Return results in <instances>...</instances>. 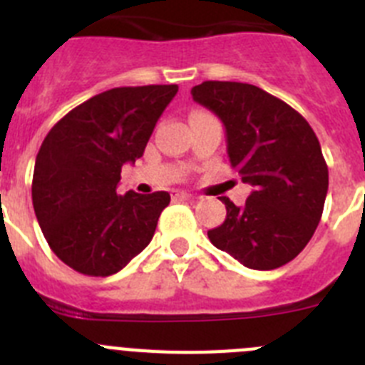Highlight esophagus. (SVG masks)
Returning a JSON list of instances; mask_svg holds the SVG:
<instances>
[{"instance_id":"obj_1","label":"esophagus","mask_w":365,"mask_h":365,"mask_svg":"<svg viewBox=\"0 0 365 365\" xmlns=\"http://www.w3.org/2000/svg\"><path fill=\"white\" fill-rule=\"evenodd\" d=\"M173 197L175 199H193V195L188 192H173Z\"/></svg>"}]
</instances>
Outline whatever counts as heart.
I'll return each instance as SVG.
<instances>
[{"label": "heart", "instance_id": "b5f03b06", "mask_svg": "<svg viewBox=\"0 0 365 365\" xmlns=\"http://www.w3.org/2000/svg\"><path fill=\"white\" fill-rule=\"evenodd\" d=\"M193 115H195V113H193Z\"/></svg>", "mask_w": 365, "mask_h": 365}]
</instances>
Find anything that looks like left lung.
Segmentation results:
<instances>
[{"label": "left lung", "mask_w": 365, "mask_h": 365, "mask_svg": "<svg viewBox=\"0 0 365 365\" xmlns=\"http://www.w3.org/2000/svg\"><path fill=\"white\" fill-rule=\"evenodd\" d=\"M227 130L228 157L243 182L252 185L245 206H227L212 245L248 269L285 265L311 241L329 188L318 137L296 109L259 87L208 80L192 89Z\"/></svg>", "instance_id": "left-lung-1"}]
</instances>
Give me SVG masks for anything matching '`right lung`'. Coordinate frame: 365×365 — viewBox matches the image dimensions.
Here are the masks:
<instances>
[{"instance_id":"obj_1","label":"right lung","mask_w":365,"mask_h":365,"mask_svg":"<svg viewBox=\"0 0 365 365\" xmlns=\"http://www.w3.org/2000/svg\"><path fill=\"white\" fill-rule=\"evenodd\" d=\"M179 87H115L71 109L41 143L32 205L51 250L86 276H111L151 241L170 193L117 195Z\"/></svg>"}]
</instances>
